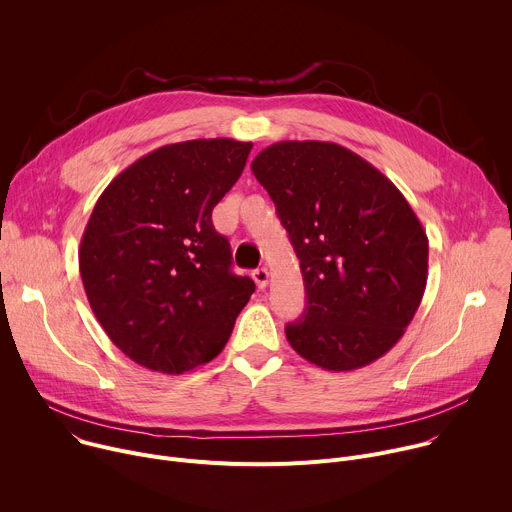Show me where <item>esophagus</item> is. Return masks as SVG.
<instances>
[{
	"label": "esophagus",
	"instance_id": "1",
	"mask_svg": "<svg viewBox=\"0 0 512 512\" xmlns=\"http://www.w3.org/2000/svg\"><path fill=\"white\" fill-rule=\"evenodd\" d=\"M253 279H255V283H257L259 289H265L267 283H269V271H267L265 267H259V269L253 271Z\"/></svg>",
	"mask_w": 512,
	"mask_h": 512
}]
</instances>
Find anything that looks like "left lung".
<instances>
[{"mask_svg": "<svg viewBox=\"0 0 512 512\" xmlns=\"http://www.w3.org/2000/svg\"><path fill=\"white\" fill-rule=\"evenodd\" d=\"M300 259L304 314L287 342L326 371L387 354L427 283V235L399 188L332 141H277L251 162Z\"/></svg>", "mask_w": 512, "mask_h": 512, "instance_id": "left-lung-1", "label": "left lung"}]
</instances>
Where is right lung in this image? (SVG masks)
Returning <instances> with one entry per match:
<instances>
[{
  "label": "right lung",
  "instance_id": "1",
  "mask_svg": "<svg viewBox=\"0 0 512 512\" xmlns=\"http://www.w3.org/2000/svg\"><path fill=\"white\" fill-rule=\"evenodd\" d=\"M251 148L229 137L164 145L125 168L91 212L79 251L91 310L145 369L182 375L212 360L255 291L212 227Z\"/></svg>",
  "mask_w": 512,
  "mask_h": 512
}]
</instances>
